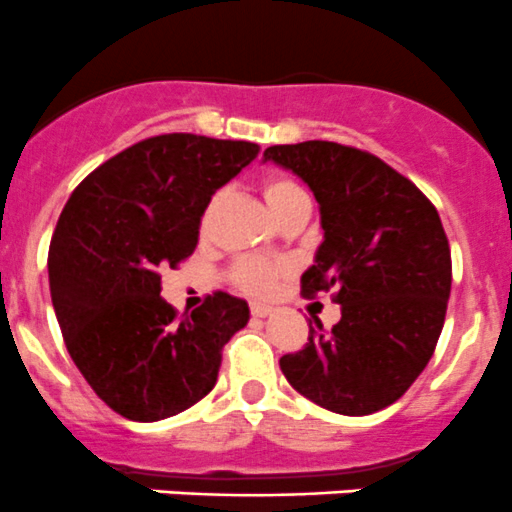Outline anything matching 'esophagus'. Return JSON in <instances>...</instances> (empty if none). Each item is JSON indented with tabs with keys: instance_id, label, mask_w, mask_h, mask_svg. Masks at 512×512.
<instances>
[{
	"instance_id": "obj_1",
	"label": "esophagus",
	"mask_w": 512,
	"mask_h": 512,
	"mask_svg": "<svg viewBox=\"0 0 512 512\" xmlns=\"http://www.w3.org/2000/svg\"><path fill=\"white\" fill-rule=\"evenodd\" d=\"M251 313H254L256 318H266V316H271L273 308L266 306V303H251Z\"/></svg>"
}]
</instances>
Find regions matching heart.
Masks as SVG:
<instances>
[{"mask_svg": "<svg viewBox=\"0 0 512 512\" xmlns=\"http://www.w3.org/2000/svg\"><path fill=\"white\" fill-rule=\"evenodd\" d=\"M261 194L263 201H266L268 211L273 216L286 214L288 209L298 204H308V196L301 186L296 184L293 179L283 174H268L261 179ZM221 196H214V199L206 204L204 214H201V231H209L211 221H214L216 209H219ZM283 263L278 261H268V258H256V256H246L241 261L234 263L231 268V281L241 288L244 293H251V296H266L271 293V288L276 286L278 278L283 276Z\"/></svg>", "mask_w": 512, "mask_h": 512, "instance_id": "b5f03b06", "label": "heart"}]
</instances>
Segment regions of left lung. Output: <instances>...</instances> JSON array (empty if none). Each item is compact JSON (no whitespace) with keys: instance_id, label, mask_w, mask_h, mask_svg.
<instances>
[{"instance_id":"obj_1","label":"left lung","mask_w":512,"mask_h":512,"mask_svg":"<svg viewBox=\"0 0 512 512\" xmlns=\"http://www.w3.org/2000/svg\"><path fill=\"white\" fill-rule=\"evenodd\" d=\"M263 161L316 196L323 241L301 291L341 303L331 331L316 318L306 348L281 358L283 376L326 411H383L421 376L443 331L450 246L438 211L378 156L336 141L268 146Z\"/></svg>"}]
</instances>
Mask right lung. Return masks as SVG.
I'll use <instances>...</instances> for the list:
<instances>
[{
	"instance_id": "1",
	"label": "right lung",
	"mask_w": 512,
	"mask_h": 512,
	"mask_svg": "<svg viewBox=\"0 0 512 512\" xmlns=\"http://www.w3.org/2000/svg\"><path fill=\"white\" fill-rule=\"evenodd\" d=\"M251 141L151 136L91 171L49 246V291L64 343L96 396L119 416L164 421L216 386L221 348L249 303L214 293L191 311L161 298V271L194 254L216 189L256 159Z\"/></svg>"
}]
</instances>
